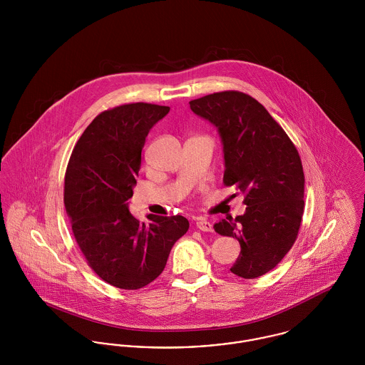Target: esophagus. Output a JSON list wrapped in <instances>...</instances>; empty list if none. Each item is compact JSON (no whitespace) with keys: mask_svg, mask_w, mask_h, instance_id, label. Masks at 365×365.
Returning a JSON list of instances; mask_svg holds the SVG:
<instances>
[{"mask_svg":"<svg viewBox=\"0 0 365 365\" xmlns=\"http://www.w3.org/2000/svg\"><path fill=\"white\" fill-rule=\"evenodd\" d=\"M196 226L202 232H212V224L205 218H197Z\"/></svg>","mask_w":365,"mask_h":365,"instance_id":"34e87169","label":"esophagus"}]
</instances>
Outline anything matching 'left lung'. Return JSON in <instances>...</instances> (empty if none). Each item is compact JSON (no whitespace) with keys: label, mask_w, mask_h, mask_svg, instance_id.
<instances>
[{"label":"left lung","mask_w":365,"mask_h":365,"mask_svg":"<svg viewBox=\"0 0 365 365\" xmlns=\"http://www.w3.org/2000/svg\"><path fill=\"white\" fill-rule=\"evenodd\" d=\"M214 125L224 148L226 186L245 195L246 212L214 225L239 240L230 271L245 279L275 268L297 237L304 210V172L281 125L249 94L221 91L189 103Z\"/></svg>","instance_id":"left-lung-1"}]
</instances>
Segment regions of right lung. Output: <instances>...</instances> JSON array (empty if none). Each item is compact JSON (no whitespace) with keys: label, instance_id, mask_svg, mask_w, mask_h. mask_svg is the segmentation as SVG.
I'll use <instances>...</instances> for the list:
<instances>
[{"label":"right lung","instance_id":"obj_1","mask_svg":"<svg viewBox=\"0 0 365 365\" xmlns=\"http://www.w3.org/2000/svg\"><path fill=\"white\" fill-rule=\"evenodd\" d=\"M169 107L135 103L96 116L76 143L63 202L87 264L119 289L135 290L164 271L172 246L189 229L182 215L136 220L128 200L139 176L141 150Z\"/></svg>","mask_w":365,"mask_h":365}]
</instances>
